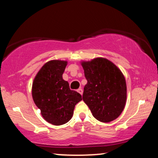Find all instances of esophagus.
<instances>
[{
  "label": "esophagus",
  "instance_id": "34e87169",
  "mask_svg": "<svg viewBox=\"0 0 158 158\" xmlns=\"http://www.w3.org/2000/svg\"><path fill=\"white\" fill-rule=\"evenodd\" d=\"M77 92H79V94H81V95H82V94H83V89H81V88H79V89H77Z\"/></svg>",
  "mask_w": 158,
  "mask_h": 158
}]
</instances>
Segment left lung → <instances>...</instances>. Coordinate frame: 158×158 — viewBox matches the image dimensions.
Masks as SVG:
<instances>
[{"label":"left lung","mask_w":158,"mask_h":158,"mask_svg":"<svg viewBox=\"0 0 158 158\" xmlns=\"http://www.w3.org/2000/svg\"><path fill=\"white\" fill-rule=\"evenodd\" d=\"M81 65L87 80L82 99L93 116L104 123L117 118L127 100V84L123 73L106 58H97Z\"/></svg>","instance_id":"8db88e82"}]
</instances>
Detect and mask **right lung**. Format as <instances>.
Instances as JSON below:
<instances>
[{
	"instance_id": "obj_1",
	"label": "right lung",
	"mask_w": 158,
	"mask_h": 158,
	"mask_svg": "<svg viewBox=\"0 0 158 158\" xmlns=\"http://www.w3.org/2000/svg\"><path fill=\"white\" fill-rule=\"evenodd\" d=\"M66 61L53 60L46 63L32 84L33 100L45 121L59 126L69 121L76 104L81 100L79 92L70 89L62 75Z\"/></svg>"
}]
</instances>
